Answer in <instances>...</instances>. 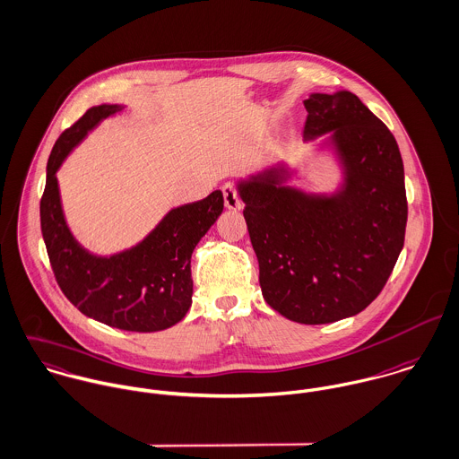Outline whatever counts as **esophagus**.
Listing matches in <instances>:
<instances>
[{"mask_svg": "<svg viewBox=\"0 0 459 459\" xmlns=\"http://www.w3.org/2000/svg\"><path fill=\"white\" fill-rule=\"evenodd\" d=\"M223 200H225L227 209H232V211H241L243 209V202H241L234 184H225L223 186Z\"/></svg>", "mask_w": 459, "mask_h": 459, "instance_id": "34e87169", "label": "esophagus"}]
</instances>
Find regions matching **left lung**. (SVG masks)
Segmentation results:
<instances>
[{
    "mask_svg": "<svg viewBox=\"0 0 459 459\" xmlns=\"http://www.w3.org/2000/svg\"><path fill=\"white\" fill-rule=\"evenodd\" d=\"M305 142L330 133L344 183L307 193L285 163L239 181L266 303L301 325L362 312L381 292L404 245V167L394 134L348 91L303 100Z\"/></svg>",
    "mask_w": 459,
    "mask_h": 459,
    "instance_id": "8db88e82",
    "label": "left lung"
}]
</instances>
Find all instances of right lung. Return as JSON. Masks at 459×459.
I'll return each mask as SVG.
<instances>
[{
    "instance_id": "obj_1",
    "label": "right lung",
    "mask_w": 459,
    "mask_h": 459,
    "mask_svg": "<svg viewBox=\"0 0 459 459\" xmlns=\"http://www.w3.org/2000/svg\"><path fill=\"white\" fill-rule=\"evenodd\" d=\"M120 104L91 108L60 134L40 200V229L55 278L85 316L127 332H160L178 325L191 307V254L223 211V195L174 207L138 245L102 257L85 250L67 227L56 172L71 151L99 126L122 111Z\"/></svg>"
}]
</instances>
